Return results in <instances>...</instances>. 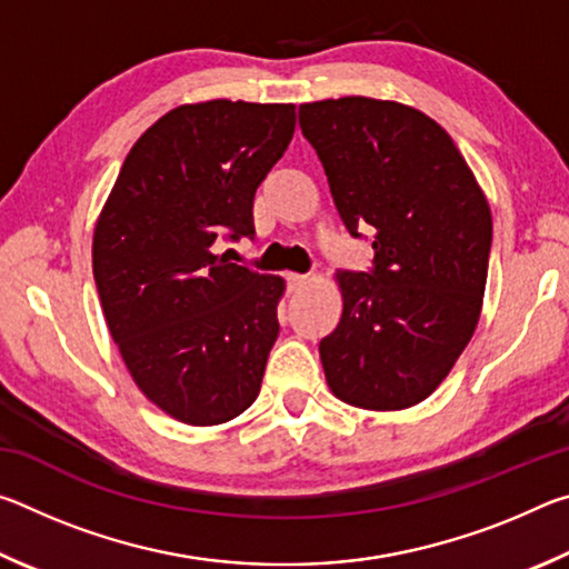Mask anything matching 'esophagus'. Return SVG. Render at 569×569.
I'll use <instances>...</instances> for the list:
<instances>
[{
	"mask_svg": "<svg viewBox=\"0 0 569 569\" xmlns=\"http://www.w3.org/2000/svg\"><path fill=\"white\" fill-rule=\"evenodd\" d=\"M286 281H288V288H291V291H298V288L308 283V276H301V273H286Z\"/></svg>",
	"mask_w": 569,
	"mask_h": 569,
	"instance_id": "esophagus-1",
	"label": "esophagus"
}]
</instances>
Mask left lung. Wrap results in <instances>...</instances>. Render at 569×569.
<instances>
[{
  "label": "left lung",
  "instance_id": "8db88e82",
  "mask_svg": "<svg viewBox=\"0 0 569 569\" xmlns=\"http://www.w3.org/2000/svg\"><path fill=\"white\" fill-rule=\"evenodd\" d=\"M336 210L353 238L373 228V268L339 271L343 313L319 343L333 397L399 411L447 379L487 286L492 213L455 140L429 114L373 98L298 108Z\"/></svg>",
  "mask_w": 569,
  "mask_h": 569
}]
</instances>
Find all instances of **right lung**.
<instances>
[{
    "label": "right lung",
    "mask_w": 569,
    "mask_h": 569,
    "mask_svg": "<svg viewBox=\"0 0 569 569\" xmlns=\"http://www.w3.org/2000/svg\"><path fill=\"white\" fill-rule=\"evenodd\" d=\"M293 130L296 104H180L134 142L94 226L92 273L122 361L190 427L236 419L261 391L286 281L213 243L256 233V190Z\"/></svg>",
    "instance_id": "obj_1"
}]
</instances>
